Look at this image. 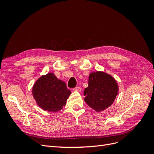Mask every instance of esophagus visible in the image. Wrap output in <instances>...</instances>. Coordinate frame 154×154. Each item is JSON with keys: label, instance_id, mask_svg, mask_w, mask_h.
Wrapping results in <instances>:
<instances>
[{"label": "esophagus", "instance_id": "1", "mask_svg": "<svg viewBox=\"0 0 154 154\" xmlns=\"http://www.w3.org/2000/svg\"><path fill=\"white\" fill-rule=\"evenodd\" d=\"M73 90H74V91H75L81 92V91H82V88H81L80 87H76V88H73Z\"/></svg>", "mask_w": 154, "mask_h": 154}]
</instances>
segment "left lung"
<instances>
[{"label": "left lung", "instance_id": "1", "mask_svg": "<svg viewBox=\"0 0 154 154\" xmlns=\"http://www.w3.org/2000/svg\"><path fill=\"white\" fill-rule=\"evenodd\" d=\"M119 94L118 82L110 74L97 71L91 72L88 77V86L83 94L84 101L91 109L97 112L110 107Z\"/></svg>", "mask_w": 154, "mask_h": 154}]
</instances>
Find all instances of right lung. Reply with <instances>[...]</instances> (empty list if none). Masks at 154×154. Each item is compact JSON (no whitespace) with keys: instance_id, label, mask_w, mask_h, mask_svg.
<instances>
[{"instance_id":"add662e5","label":"right lung","mask_w":154,"mask_h":154,"mask_svg":"<svg viewBox=\"0 0 154 154\" xmlns=\"http://www.w3.org/2000/svg\"><path fill=\"white\" fill-rule=\"evenodd\" d=\"M71 94L66 83L58 80L52 72L41 76L32 88L37 105L44 110L53 112L62 110Z\"/></svg>"}]
</instances>
